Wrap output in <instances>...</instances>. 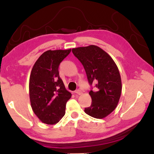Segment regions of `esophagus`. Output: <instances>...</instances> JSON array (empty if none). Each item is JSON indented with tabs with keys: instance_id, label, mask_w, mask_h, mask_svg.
<instances>
[{
	"instance_id": "obj_1",
	"label": "esophagus",
	"mask_w": 154,
	"mask_h": 154,
	"mask_svg": "<svg viewBox=\"0 0 154 154\" xmlns=\"http://www.w3.org/2000/svg\"><path fill=\"white\" fill-rule=\"evenodd\" d=\"M75 93H76V94H78V95H81V94L82 93V91L80 90V89H78V90H76V91H75Z\"/></svg>"
}]
</instances>
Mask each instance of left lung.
Here are the masks:
<instances>
[{
  "label": "left lung",
  "mask_w": 154,
  "mask_h": 154,
  "mask_svg": "<svg viewBox=\"0 0 154 154\" xmlns=\"http://www.w3.org/2000/svg\"><path fill=\"white\" fill-rule=\"evenodd\" d=\"M72 53L81 62L91 86L92 99L90 107H86L87 114L95 118H103L116 109L122 91L119 70L112 58L95 45L72 48Z\"/></svg>",
  "instance_id": "obj_1"
}]
</instances>
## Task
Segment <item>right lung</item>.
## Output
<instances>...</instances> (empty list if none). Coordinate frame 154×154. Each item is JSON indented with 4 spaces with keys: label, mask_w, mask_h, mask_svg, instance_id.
I'll list each match as a JSON object with an SVG mask.
<instances>
[{
    "label": "right lung",
    "mask_w": 154,
    "mask_h": 154,
    "mask_svg": "<svg viewBox=\"0 0 154 154\" xmlns=\"http://www.w3.org/2000/svg\"><path fill=\"white\" fill-rule=\"evenodd\" d=\"M71 49L48 50L42 53L32 67L29 82L32 110L43 123L54 125L65 115L72 94L59 76V66Z\"/></svg>",
    "instance_id": "right-lung-1"
}]
</instances>
